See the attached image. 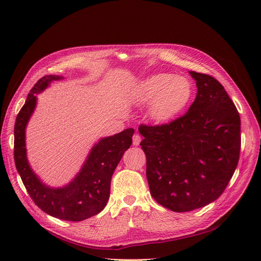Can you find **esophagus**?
<instances>
[{
  "mask_svg": "<svg viewBox=\"0 0 261 261\" xmlns=\"http://www.w3.org/2000/svg\"><path fill=\"white\" fill-rule=\"evenodd\" d=\"M141 141V137L138 135V134H135V135L133 136V144L135 146H138Z\"/></svg>",
  "mask_w": 261,
  "mask_h": 261,
  "instance_id": "obj_1",
  "label": "esophagus"
}]
</instances>
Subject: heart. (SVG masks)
<instances>
[{
    "label": "heart",
    "instance_id": "heart-1",
    "mask_svg": "<svg viewBox=\"0 0 261 261\" xmlns=\"http://www.w3.org/2000/svg\"><path fill=\"white\" fill-rule=\"evenodd\" d=\"M192 96V85L185 77L155 74L141 81L133 94V102L146 105L152 101L150 116L169 121L183 110Z\"/></svg>",
    "mask_w": 261,
    "mask_h": 261
}]
</instances>
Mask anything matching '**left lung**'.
Segmentation results:
<instances>
[{
    "label": "left lung",
    "mask_w": 261,
    "mask_h": 261,
    "mask_svg": "<svg viewBox=\"0 0 261 261\" xmlns=\"http://www.w3.org/2000/svg\"><path fill=\"white\" fill-rule=\"evenodd\" d=\"M189 73L197 94L188 111L168 124L139 126L150 194L175 212L217 200L241 151L240 114L224 87L211 75Z\"/></svg>",
    "instance_id": "obj_1"
}]
</instances>
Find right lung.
Here are the masks:
<instances>
[{
  "instance_id": "add662e5",
  "label": "right lung",
  "mask_w": 261,
  "mask_h": 261,
  "mask_svg": "<svg viewBox=\"0 0 261 261\" xmlns=\"http://www.w3.org/2000/svg\"><path fill=\"white\" fill-rule=\"evenodd\" d=\"M61 76H44L28 93L14 127V160L30 198L48 215L66 221H83L103 210L110 197L113 172L132 145L133 128L102 138L94 146L77 176L62 188L45 186L30 169L25 147V128L36 108V94Z\"/></svg>"
}]
</instances>
